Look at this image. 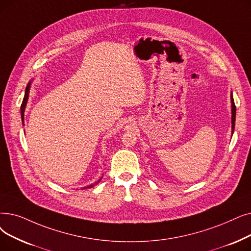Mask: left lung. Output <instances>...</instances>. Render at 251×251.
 <instances>
[{"label": "left lung", "mask_w": 251, "mask_h": 251, "mask_svg": "<svg viewBox=\"0 0 251 251\" xmlns=\"http://www.w3.org/2000/svg\"><path fill=\"white\" fill-rule=\"evenodd\" d=\"M231 103H232V134H233L234 128H235V121H236V106H235L232 92H231Z\"/></svg>", "instance_id": "obj_1"}]
</instances>
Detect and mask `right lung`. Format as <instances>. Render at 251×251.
I'll use <instances>...</instances> for the list:
<instances>
[{
    "instance_id": "1",
    "label": "right lung",
    "mask_w": 251,
    "mask_h": 251,
    "mask_svg": "<svg viewBox=\"0 0 251 251\" xmlns=\"http://www.w3.org/2000/svg\"><path fill=\"white\" fill-rule=\"evenodd\" d=\"M31 82L32 81H29L28 84L26 85V88H25V97H24V100H23V103H21V107H20V112H21V121H23V125H25V106H26V103H27V100H28V96H29V90H30V85H31ZM102 177H100L99 180H97L96 182L94 183H91L89 184V186L87 187H84L82 188V190L84 189H90V188H93L95 184L99 183L100 180H101Z\"/></svg>"
}]
</instances>
